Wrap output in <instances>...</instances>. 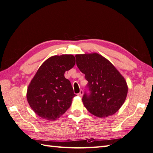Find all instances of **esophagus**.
I'll use <instances>...</instances> for the list:
<instances>
[{
    "label": "esophagus",
    "mask_w": 153,
    "mask_h": 153,
    "mask_svg": "<svg viewBox=\"0 0 153 153\" xmlns=\"http://www.w3.org/2000/svg\"><path fill=\"white\" fill-rule=\"evenodd\" d=\"M78 96H80V97H82L83 96V91H80V92H79V93L78 94Z\"/></svg>",
    "instance_id": "esophagus-1"
}]
</instances>
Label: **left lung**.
Returning a JSON list of instances; mask_svg holds the SVG:
<instances>
[{
    "label": "left lung",
    "mask_w": 153,
    "mask_h": 153,
    "mask_svg": "<svg viewBox=\"0 0 153 153\" xmlns=\"http://www.w3.org/2000/svg\"><path fill=\"white\" fill-rule=\"evenodd\" d=\"M75 57L91 92L82 98L85 107L101 118L116 113L127 96L128 87L125 78L108 59L98 53L77 54Z\"/></svg>",
    "instance_id": "left-lung-1"
}]
</instances>
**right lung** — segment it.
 Listing matches in <instances>:
<instances>
[{
    "label": "right lung",
    "instance_id": "obj_1",
    "mask_svg": "<svg viewBox=\"0 0 153 153\" xmlns=\"http://www.w3.org/2000/svg\"><path fill=\"white\" fill-rule=\"evenodd\" d=\"M75 65L73 55L50 57L41 64L27 88V100L41 118L54 121L70 107L76 96L64 73Z\"/></svg>",
    "mask_w": 153,
    "mask_h": 153
}]
</instances>
